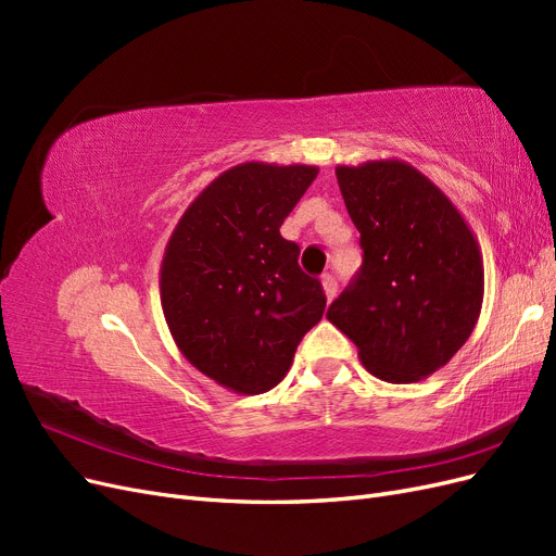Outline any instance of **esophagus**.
Segmentation results:
<instances>
[{"label":"esophagus","instance_id":"esophagus-1","mask_svg":"<svg viewBox=\"0 0 556 556\" xmlns=\"http://www.w3.org/2000/svg\"><path fill=\"white\" fill-rule=\"evenodd\" d=\"M323 290H325V296L327 301H331L336 296V292H339V282H336L333 276H323Z\"/></svg>","mask_w":556,"mask_h":556}]
</instances>
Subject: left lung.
<instances>
[{"mask_svg":"<svg viewBox=\"0 0 556 556\" xmlns=\"http://www.w3.org/2000/svg\"><path fill=\"white\" fill-rule=\"evenodd\" d=\"M364 264L327 319L357 345L368 374L417 382L445 366L482 308L480 245L459 208L403 160L339 164Z\"/></svg>","mask_w":556,"mask_h":556,"instance_id":"8db88e82","label":"left lung"}]
</instances>
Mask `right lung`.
<instances>
[{
  "instance_id": "obj_1",
  "label": "right lung",
  "mask_w": 556,
  "mask_h": 556,
  "mask_svg": "<svg viewBox=\"0 0 556 556\" xmlns=\"http://www.w3.org/2000/svg\"><path fill=\"white\" fill-rule=\"evenodd\" d=\"M317 172L313 164L231 166L194 197L166 241V325L182 357L229 392L276 387L323 319V285L299 268V245L280 237Z\"/></svg>"
}]
</instances>
